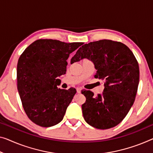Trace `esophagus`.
<instances>
[{"instance_id":"esophagus-1","label":"esophagus","mask_w":153,"mask_h":153,"mask_svg":"<svg viewBox=\"0 0 153 153\" xmlns=\"http://www.w3.org/2000/svg\"><path fill=\"white\" fill-rule=\"evenodd\" d=\"M76 90H77V93H79L81 92V88H77Z\"/></svg>"}]
</instances>
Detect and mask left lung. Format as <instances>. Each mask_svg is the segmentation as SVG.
<instances>
[{
    "mask_svg": "<svg viewBox=\"0 0 153 153\" xmlns=\"http://www.w3.org/2000/svg\"><path fill=\"white\" fill-rule=\"evenodd\" d=\"M84 58L94 63L95 78L105 81L103 93L97 96L91 91H82L86 99L82 105L84 120L98 129L117 126L135 102L140 81L137 61L126 45L110 40L84 45L71 58V64Z\"/></svg>",
    "mask_w": 153,
    "mask_h": 153,
    "instance_id": "8db88e82",
    "label": "left lung"
}]
</instances>
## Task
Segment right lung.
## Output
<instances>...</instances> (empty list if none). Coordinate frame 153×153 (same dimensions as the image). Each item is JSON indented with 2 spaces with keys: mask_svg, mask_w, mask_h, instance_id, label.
<instances>
[{
  "mask_svg": "<svg viewBox=\"0 0 153 153\" xmlns=\"http://www.w3.org/2000/svg\"><path fill=\"white\" fill-rule=\"evenodd\" d=\"M82 45L40 39L31 43L20 56L18 91L27 115L36 124L50 127L62 120L76 90L58 88V77L66 74L70 53Z\"/></svg>",
  "mask_w": 153,
  "mask_h": 153,
  "instance_id": "obj_1",
  "label": "right lung"
}]
</instances>
